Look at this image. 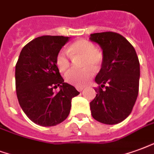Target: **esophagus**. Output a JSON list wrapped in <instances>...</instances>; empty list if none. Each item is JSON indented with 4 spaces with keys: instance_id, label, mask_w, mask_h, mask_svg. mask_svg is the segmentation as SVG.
Segmentation results:
<instances>
[{
    "instance_id": "1",
    "label": "esophagus",
    "mask_w": 154,
    "mask_h": 154,
    "mask_svg": "<svg viewBox=\"0 0 154 154\" xmlns=\"http://www.w3.org/2000/svg\"><path fill=\"white\" fill-rule=\"evenodd\" d=\"M76 89H77L78 91H83L84 87H82V86H77V87H76Z\"/></svg>"
}]
</instances>
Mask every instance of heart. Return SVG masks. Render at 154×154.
I'll return each mask as SVG.
<instances>
[{
  "label": "heart",
  "mask_w": 154,
  "mask_h": 154,
  "mask_svg": "<svg viewBox=\"0 0 154 154\" xmlns=\"http://www.w3.org/2000/svg\"><path fill=\"white\" fill-rule=\"evenodd\" d=\"M68 53L72 57L82 56L81 69H71L65 73L64 79L68 83L76 86H84L88 82L94 74V69L100 68L103 62V55L95 50L92 42L81 39L73 42L68 49ZM64 51L58 52L55 57V63L60 71L63 72L70 66V56Z\"/></svg>",
  "instance_id": "heart-1"
}]
</instances>
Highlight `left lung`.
I'll return each instance as SVG.
<instances>
[{
	"mask_svg": "<svg viewBox=\"0 0 154 154\" xmlns=\"http://www.w3.org/2000/svg\"><path fill=\"white\" fill-rule=\"evenodd\" d=\"M90 40L103 51L102 65L95 77L100 86L94 89L97 94L90 103L91 115L101 123L118 124L129 116L137 99L139 59L135 48L120 34L97 32L91 34Z\"/></svg>",
	"mask_w": 154,
	"mask_h": 154,
	"instance_id": "obj_1",
	"label": "left lung"
}]
</instances>
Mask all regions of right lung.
I'll list each match as a JSON object with an SVG mask.
<instances>
[{"label":"right lung","instance_id":"add662e5","mask_svg":"<svg viewBox=\"0 0 154 154\" xmlns=\"http://www.w3.org/2000/svg\"><path fill=\"white\" fill-rule=\"evenodd\" d=\"M70 37L42 36L22 49L15 66V86L19 105L28 118L42 126H53L68 118L72 99L80 94L64 82L55 57ZM60 86V91L53 89Z\"/></svg>","mask_w":154,"mask_h":154}]
</instances>
